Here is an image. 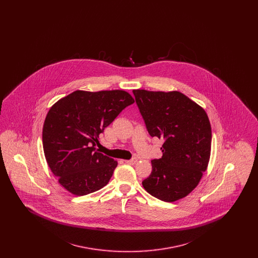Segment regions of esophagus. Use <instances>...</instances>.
I'll use <instances>...</instances> for the list:
<instances>
[{
  "mask_svg": "<svg viewBox=\"0 0 258 258\" xmlns=\"http://www.w3.org/2000/svg\"><path fill=\"white\" fill-rule=\"evenodd\" d=\"M124 162H125V163H127V164H135V163L137 162V160H136V159H133V160H124Z\"/></svg>",
  "mask_w": 258,
  "mask_h": 258,
  "instance_id": "obj_1",
  "label": "esophagus"
}]
</instances>
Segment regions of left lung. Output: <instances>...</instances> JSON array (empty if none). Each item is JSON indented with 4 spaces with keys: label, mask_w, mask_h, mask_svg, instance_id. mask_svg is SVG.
Masks as SVG:
<instances>
[{
    "label": "left lung",
    "mask_w": 258,
    "mask_h": 258,
    "mask_svg": "<svg viewBox=\"0 0 258 258\" xmlns=\"http://www.w3.org/2000/svg\"><path fill=\"white\" fill-rule=\"evenodd\" d=\"M133 92L149 134L164 141L162 157L151 161L152 173L142 182L143 187L165 202L184 198L208 167L212 141L208 115L178 91Z\"/></svg>",
    "instance_id": "left-lung-1"
}]
</instances>
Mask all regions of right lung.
I'll return each mask as SVG.
<instances>
[{
    "instance_id": "obj_1",
    "label": "right lung",
    "mask_w": 258,
    "mask_h": 258,
    "mask_svg": "<svg viewBox=\"0 0 258 258\" xmlns=\"http://www.w3.org/2000/svg\"><path fill=\"white\" fill-rule=\"evenodd\" d=\"M134 102L123 90H77L51 106L42 128L43 152L68 191L82 197L108 184L118 162L97 151L98 135Z\"/></svg>"
}]
</instances>
